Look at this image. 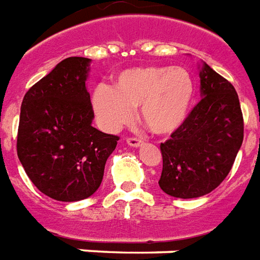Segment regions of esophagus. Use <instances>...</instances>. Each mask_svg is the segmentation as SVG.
I'll return each mask as SVG.
<instances>
[{
    "label": "esophagus",
    "instance_id": "esophagus-1",
    "mask_svg": "<svg viewBox=\"0 0 260 260\" xmlns=\"http://www.w3.org/2000/svg\"><path fill=\"white\" fill-rule=\"evenodd\" d=\"M126 141H127V144L130 145V147H134V148H136V147H140V145L143 144V140L137 139V137H128Z\"/></svg>",
    "mask_w": 260,
    "mask_h": 260
}]
</instances>
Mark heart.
I'll return each instance as SVG.
<instances>
[{"instance_id":"heart-1","label":"heart","mask_w":260,"mask_h":260,"mask_svg":"<svg viewBox=\"0 0 260 260\" xmlns=\"http://www.w3.org/2000/svg\"><path fill=\"white\" fill-rule=\"evenodd\" d=\"M196 93L192 74L183 67L147 66L127 68L116 75L113 88L99 85L92 93V106L106 130H119L140 119L151 133H174L189 116Z\"/></svg>"}]
</instances>
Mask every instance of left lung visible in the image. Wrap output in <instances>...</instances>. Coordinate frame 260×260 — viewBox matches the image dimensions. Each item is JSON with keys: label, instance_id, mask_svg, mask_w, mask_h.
I'll use <instances>...</instances> for the list:
<instances>
[{"label": "left lung", "instance_id": "obj_1", "mask_svg": "<svg viewBox=\"0 0 260 260\" xmlns=\"http://www.w3.org/2000/svg\"><path fill=\"white\" fill-rule=\"evenodd\" d=\"M202 101L185 123L161 143L164 192L179 199L200 198L227 178L244 140L238 93L231 82L203 62Z\"/></svg>", "mask_w": 260, "mask_h": 260}]
</instances>
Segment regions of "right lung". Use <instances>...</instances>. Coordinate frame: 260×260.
<instances>
[{
    "instance_id": "add662e5",
    "label": "right lung",
    "mask_w": 260,
    "mask_h": 260,
    "mask_svg": "<svg viewBox=\"0 0 260 260\" xmlns=\"http://www.w3.org/2000/svg\"><path fill=\"white\" fill-rule=\"evenodd\" d=\"M89 62L85 57L62 60L22 101L18 158L33 185L58 202H78L96 192L119 140L92 127L85 86Z\"/></svg>"
}]
</instances>
